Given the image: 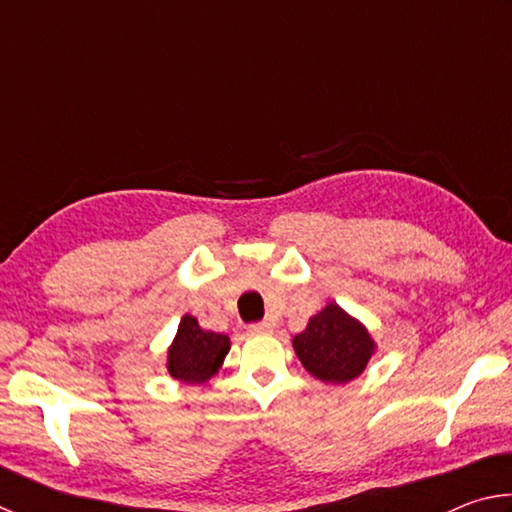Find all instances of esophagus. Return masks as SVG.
<instances>
[{
	"mask_svg": "<svg viewBox=\"0 0 512 512\" xmlns=\"http://www.w3.org/2000/svg\"><path fill=\"white\" fill-rule=\"evenodd\" d=\"M271 325H268L266 323V320H264V323H253V325H248V332L250 334H271Z\"/></svg>",
	"mask_w": 512,
	"mask_h": 512,
	"instance_id": "34e87169",
	"label": "esophagus"
}]
</instances>
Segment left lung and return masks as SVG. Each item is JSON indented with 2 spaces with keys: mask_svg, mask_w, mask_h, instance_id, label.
<instances>
[{
  "mask_svg": "<svg viewBox=\"0 0 512 512\" xmlns=\"http://www.w3.org/2000/svg\"><path fill=\"white\" fill-rule=\"evenodd\" d=\"M375 348L368 329L336 302L311 316L307 327L293 336V350L300 363L325 384H348L357 379Z\"/></svg>",
  "mask_w": 512,
  "mask_h": 512,
  "instance_id": "obj_1",
  "label": "left lung"
}]
</instances>
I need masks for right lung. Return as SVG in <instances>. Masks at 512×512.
<instances>
[{
  "mask_svg": "<svg viewBox=\"0 0 512 512\" xmlns=\"http://www.w3.org/2000/svg\"><path fill=\"white\" fill-rule=\"evenodd\" d=\"M228 350V336L207 332L194 316L185 314L167 354V370L183 384H203L219 372Z\"/></svg>",
  "mask_w": 512,
  "mask_h": 512,
  "instance_id": "1",
  "label": "right lung"
}]
</instances>
